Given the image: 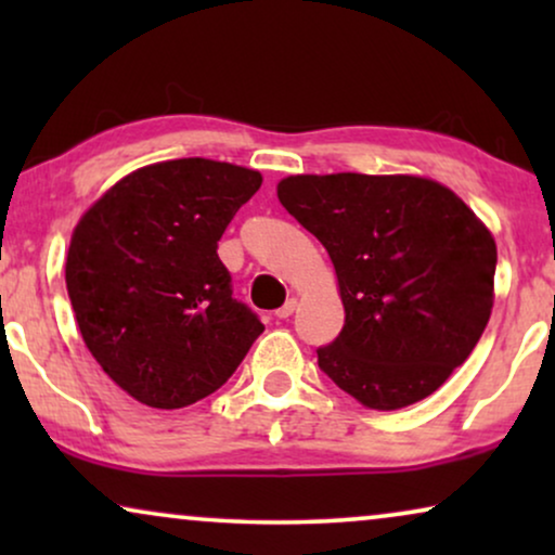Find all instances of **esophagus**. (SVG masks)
I'll list each match as a JSON object with an SVG mask.
<instances>
[{"label": "esophagus", "instance_id": "1", "mask_svg": "<svg viewBox=\"0 0 555 555\" xmlns=\"http://www.w3.org/2000/svg\"><path fill=\"white\" fill-rule=\"evenodd\" d=\"M295 308H298V298H287L285 306L275 310V315L280 318V321H283V318H291L295 313Z\"/></svg>", "mask_w": 555, "mask_h": 555}]
</instances>
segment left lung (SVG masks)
<instances>
[{
	"label": "left lung",
	"mask_w": 555,
	"mask_h": 555,
	"mask_svg": "<svg viewBox=\"0 0 555 555\" xmlns=\"http://www.w3.org/2000/svg\"><path fill=\"white\" fill-rule=\"evenodd\" d=\"M278 199L328 253L346 323L318 366L369 409L435 393L490 321L498 247L452 189L412 173H298Z\"/></svg>",
	"instance_id": "left-lung-1"
}]
</instances>
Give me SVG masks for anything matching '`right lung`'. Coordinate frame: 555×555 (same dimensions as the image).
<instances>
[{
	"mask_svg": "<svg viewBox=\"0 0 555 555\" xmlns=\"http://www.w3.org/2000/svg\"><path fill=\"white\" fill-rule=\"evenodd\" d=\"M262 173L211 158L141 166L75 224L65 283L101 369L141 404L181 409L217 391L264 331L232 298L217 242Z\"/></svg>",
	"mask_w": 555,
	"mask_h": 555,
	"instance_id": "1",
	"label": "right lung"
}]
</instances>
